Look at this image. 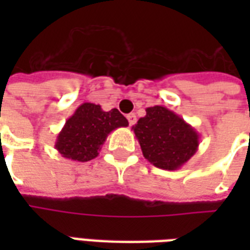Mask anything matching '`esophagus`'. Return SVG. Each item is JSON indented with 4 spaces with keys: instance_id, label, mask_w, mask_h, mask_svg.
Listing matches in <instances>:
<instances>
[{
    "instance_id": "obj_1",
    "label": "esophagus",
    "mask_w": 250,
    "mask_h": 250,
    "mask_svg": "<svg viewBox=\"0 0 250 250\" xmlns=\"http://www.w3.org/2000/svg\"><path fill=\"white\" fill-rule=\"evenodd\" d=\"M127 119H128V123H130V125H134L136 123V115L128 114L127 115Z\"/></svg>"
}]
</instances>
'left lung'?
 <instances>
[{
  "label": "left lung",
  "instance_id": "8db88e82",
  "mask_svg": "<svg viewBox=\"0 0 250 250\" xmlns=\"http://www.w3.org/2000/svg\"><path fill=\"white\" fill-rule=\"evenodd\" d=\"M132 130L143 157L163 170H178L198 150L199 134L195 128L162 105L146 108V116Z\"/></svg>",
  "mask_w": 250,
  "mask_h": 250
}]
</instances>
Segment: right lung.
Returning <instances> with one entry per match:
<instances>
[{"instance_id": "add662e5", "label": "right lung", "mask_w": 250, "mask_h": 250, "mask_svg": "<svg viewBox=\"0 0 250 250\" xmlns=\"http://www.w3.org/2000/svg\"><path fill=\"white\" fill-rule=\"evenodd\" d=\"M127 125L128 120L116 108L103 111L99 104L83 103L66 119L55 147L66 159L88 162L98 157L109 132Z\"/></svg>"}]
</instances>
